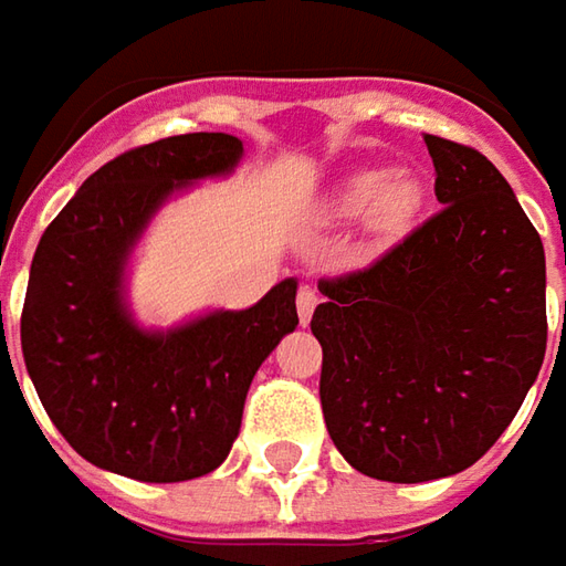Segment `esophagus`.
<instances>
[{"label":"esophagus","instance_id":"1","mask_svg":"<svg viewBox=\"0 0 566 566\" xmlns=\"http://www.w3.org/2000/svg\"><path fill=\"white\" fill-rule=\"evenodd\" d=\"M315 305H317L315 290H312V286H302V290H298V295H295V308H298V321H302V324H308V321H312Z\"/></svg>","mask_w":566,"mask_h":566}]
</instances>
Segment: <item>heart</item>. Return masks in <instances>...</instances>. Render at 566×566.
Returning a JSON list of instances; mask_svg holds the SVG:
<instances>
[{"label":"heart","mask_w":566,"mask_h":566,"mask_svg":"<svg viewBox=\"0 0 566 566\" xmlns=\"http://www.w3.org/2000/svg\"><path fill=\"white\" fill-rule=\"evenodd\" d=\"M422 207L419 179L390 169H361L349 176L337 191L339 217H371L375 227L387 235H400L412 227Z\"/></svg>","instance_id":"b5f03b06"}]
</instances>
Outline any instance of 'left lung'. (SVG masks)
Listing matches in <instances>:
<instances>
[{"label": "left lung", "instance_id": "obj_1", "mask_svg": "<svg viewBox=\"0 0 566 566\" xmlns=\"http://www.w3.org/2000/svg\"><path fill=\"white\" fill-rule=\"evenodd\" d=\"M441 210L371 268L321 280V409L346 463L380 482L469 469L513 422L548 343L545 249L507 179L424 135Z\"/></svg>", "mask_w": 566, "mask_h": 566}]
</instances>
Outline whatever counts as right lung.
<instances>
[{"label": "right lung", "instance_id": "right-lung-1", "mask_svg": "<svg viewBox=\"0 0 566 566\" xmlns=\"http://www.w3.org/2000/svg\"><path fill=\"white\" fill-rule=\"evenodd\" d=\"M239 160L242 142L223 132L125 150L77 188L36 245L21 353L46 416L94 467L138 482L213 472L239 438L254 371L298 324L293 276L245 312L169 331H144L128 312L125 268L150 217Z\"/></svg>", "mask_w": 566, "mask_h": 566}]
</instances>
